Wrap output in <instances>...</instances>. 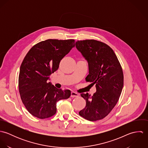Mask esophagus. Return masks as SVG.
Here are the masks:
<instances>
[{"label":"esophagus","mask_w":148,"mask_h":148,"mask_svg":"<svg viewBox=\"0 0 148 148\" xmlns=\"http://www.w3.org/2000/svg\"><path fill=\"white\" fill-rule=\"evenodd\" d=\"M71 96L72 97H78V96H79V94H78V93H76V92H75L72 91V92H71Z\"/></svg>","instance_id":"obj_1"}]
</instances>
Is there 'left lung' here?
<instances>
[{
    "label": "left lung",
    "instance_id": "obj_1",
    "mask_svg": "<svg viewBox=\"0 0 148 148\" xmlns=\"http://www.w3.org/2000/svg\"><path fill=\"white\" fill-rule=\"evenodd\" d=\"M76 47L88 63L89 74L85 80L96 84L92 96L82 93L86 106L79 114L90 121L101 120L116 105L124 85V75L113 49L96 40H78Z\"/></svg>",
    "mask_w": 148,
    "mask_h": 148
}]
</instances>
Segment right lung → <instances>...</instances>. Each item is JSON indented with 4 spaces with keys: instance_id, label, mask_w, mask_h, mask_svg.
I'll return each mask as SVG.
<instances>
[{
    "instance_id": "add662e5",
    "label": "right lung",
    "mask_w": 148,
    "mask_h": 148,
    "mask_svg": "<svg viewBox=\"0 0 148 148\" xmlns=\"http://www.w3.org/2000/svg\"><path fill=\"white\" fill-rule=\"evenodd\" d=\"M75 47V40L48 39L34 45L20 68L19 90L21 101L34 116L44 119L56 113V103L68 99V89L56 88L48 82L61 60Z\"/></svg>"
}]
</instances>
